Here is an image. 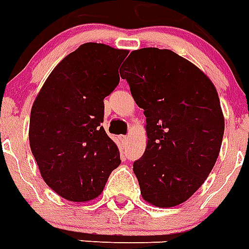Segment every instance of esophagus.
<instances>
[{"label": "esophagus", "instance_id": "1", "mask_svg": "<svg viewBox=\"0 0 249 249\" xmlns=\"http://www.w3.org/2000/svg\"><path fill=\"white\" fill-rule=\"evenodd\" d=\"M128 139H130V136H128V135H126V136H123L122 140L124 141V142H126V141H128Z\"/></svg>", "mask_w": 249, "mask_h": 249}]
</instances>
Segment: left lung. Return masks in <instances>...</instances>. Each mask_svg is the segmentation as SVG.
I'll list each match as a JSON object with an SVG mask.
<instances>
[{"instance_id":"obj_1","label":"left lung","mask_w":249,"mask_h":249,"mask_svg":"<svg viewBox=\"0 0 249 249\" xmlns=\"http://www.w3.org/2000/svg\"><path fill=\"white\" fill-rule=\"evenodd\" d=\"M119 73L146 117L148 145L134 162L141 196L162 208L181 204L217 160L225 128L217 91L171 50L132 51Z\"/></svg>"}]
</instances>
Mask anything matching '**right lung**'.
I'll list each match as a JSON object with an SVG mask.
<instances>
[{
  "mask_svg": "<svg viewBox=\"0 0 249 249\" xmlns=\"http://www.w3.org/2000/svg\"><path fill=\"white\" fill-rule=\"evenodd\" d=\"M127 55V50L83 43L51 71L33 103L31 150L46 184L65 199L100 196L121 163L101 123L104 99L118 86V68Z\"/></svg>",
  "mask_w": 249,
  "mask_h": 249,
  "instance_id": "add662e5",
  "label": "right lung"
}]
</instances>
